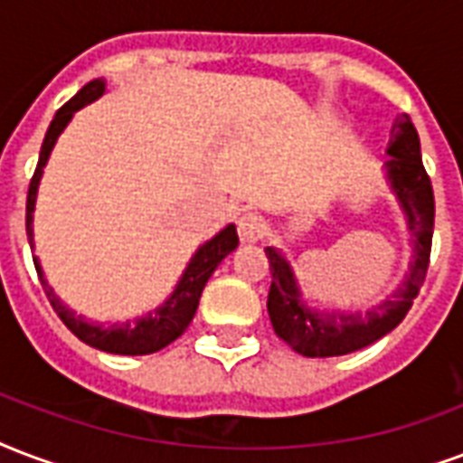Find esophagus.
Segmentation results:
<instances>
[{"label":"esophagus","mask_w":463,"mask_h":463,"mask_svg":"<svg viewBox=\"0 0 463 463\" xmlns=\"http://www.w3.org/2000/svg\"><path fill=\"white\" fill-rule=\"evenodd\" d=\"M264 232H267V223L257 211H247L238 218V235L242 242H257L264 238Z\"/></svg>","instance_id":"34e87169"}]
</instances>
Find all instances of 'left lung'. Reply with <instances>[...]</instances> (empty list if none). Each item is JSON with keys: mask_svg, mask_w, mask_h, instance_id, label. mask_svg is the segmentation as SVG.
Masks as SVG:
<instances>
[{"mask_svg": "<svg viewBox=\"0 0 463 463\" xmlns=\"http://www.w3.org/2000/svg\"><path fill=\"white\" fill-rule=\"evenodd\" d=\"M386 162L388 179L408 218V231L415 235V262L403 287L393 298H388L376 308L362 313H317L301 301V291L296 284L294 271L274 247H267L271 287L267 296V310L274 333L287 342L288 347L303 357H340L381 340L405 317L411 310L420 287L425 284L432 250V228H435V194L432 182L420 157V137L411 116L403 114L393 123Z\"/></svg>", "mask_w": 463, "mask_h": 463, "instance_id": "1", "label": "left lung"}]
</instances>
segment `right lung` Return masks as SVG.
<instances>
[{
    "label": "right lung",
    "mask_w": 463,
    "mask_h": 463,
    "mask_svg": "<svg viewBox=\"0 0 463 463\" xmlns=\"http://www.w3.org/2000/svg\"><path fill=\"white\" fill-rule=\"evenodd\" d=\"M104 80H94V82L84 84L82 90L77 91L75 97L70 99L65 106H60L58 114H55V118L51 121V128L45 133L43 147H41V157H38L35 172L33 176H31V184H28L26 235L31 245H33L35 192H38V182H41V175H43L48 155H51L55 140H58L62 128L70 123L72 114H75L77 109H82L84 104H90V101H94L97 97H101V94H104ZM235 247H238V232H235V225H228V228H223V231L218 232L216 238L208 240L206 245L199 247V252L192 257V262L186 267L182 281L176 284L175 294L169 296L167 303H165L162 308H157L155 313H150V316L146 317H137L136 323H123V326L109 327L87 323V320H82V316H75L67 306H62V301L52 294V288L48 287V281L43 279V269H41L38 260H33V264L52 310H55L60 316V320L70 327V333L77 335V337L82 342H87L90 347H97L101 349V352H111V354H153V352H160L162 347H167L169 342H175L176 337L184 335V330L189 327L194 316H196L201 291L206 287V281L211 279V274L216 271L221 260H223L225 255H231Z\"/></svg>",
    "instance_id": "add662e5"
}]
</instances>
